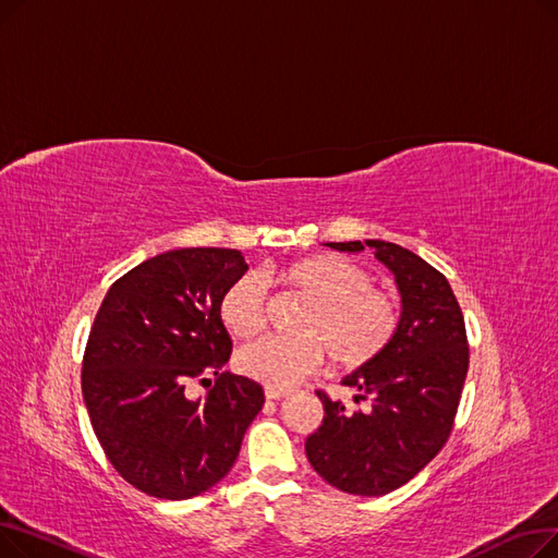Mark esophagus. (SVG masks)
Instances as JSON below:
<instances>
[{
	"label": "esophagus",
	"mask_w": 558,
	"mask_h": 558,
	"mask_svg": "<svg viewBox=\"0 0 558 558\" xmlns=\"http://www.w3.org/2000/svg\"><path fill=\"white\" fill-rule=\"evenodd\" d=\"M287 396H291V391H287V389H271V387L264 389V398L267 400H282Z\"/></svg>",
	"instance_id": "34e87169"
}]
</instances>
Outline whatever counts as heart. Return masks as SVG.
<instances>
[{
    "label": "heart",
    "instance_id": "b5f03b06",
    "mask_svg": "<svg viewBox=\"0 0 558 558\" xmlns=\"http://www.w3.org/2000/svg\"><path fill=\"white\" fill-rule=\"evenodd\" d=\"M267 282H280L307 296L294 330L299 335L262 337L238 353L242 375L271 389L294 387L320 362L360 368L385 353L400 324L391 291L375 287L373 274L343 255H312L280 269L234 278L219 301V316L234 337H253L267 320Z\"/></svg>",
    "mask_w": 558,
    "mask_h": 558
}]
</instances>
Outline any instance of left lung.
I'll return each instance as SVG.
<instances>
[{
	"label": "left lung",
	"instance_id": "1",
	"mask_svg": "<svg viewBox=\"0 0 558 558\" xmlns=\"http://www.w3.org/2000/svg\"><path fill=\"white\" fill-rule=\"evenodd\" d=\"M330 248L375 257L396 276L402 314L393 341L377 360L343 377L368 409L350 414L341 400L316 391L324 423L307 436L314 471L350 495H387L441 452L454 427L468 360L465 324L452 287L416 253L383 240L330 242Z\"/></svg>",
	"mask_w": 558,
	"mask_h": 558
}]
</instances>
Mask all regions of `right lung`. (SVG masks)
<instances>
[{
    "instance_id": "add662e5",
    "label": "right lung",
    "mask_w": 558,
    "mask_h": 558,
    "mask_svg": "<svg viewBox=\"0 0 558 558\" xmlns=\"http://www.w3.org/2000/svg\"><path fill=\"white\" fill-rule=\"evenodd\" d=\"M248 264L234 248H179L114 280L85 343L81 389L99 444L131 486L187 500L221 482L264 391L221 371L232 341L219 301ZM192 381L213 384L190 401Z\"/></svg>"
}]
</instances>
